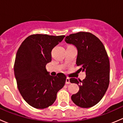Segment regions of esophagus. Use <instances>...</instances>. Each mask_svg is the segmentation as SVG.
Returning a JSON list of instances; mask_svg holds the SVG:
<instances>
[{"instance_id":"obj_1","label":"esophagus","mask_w":123,"mask_h":123,"mask_svg":"<svg viewBox=\"0 0 123 123\" xmlns=\"http://www.w3.org/2000/svg\"><path fill=\"white\" fill-rule=\"evenodd\" d=\"M65 83L67 84V85H68V84L70 83V81H69V78L67 77L66 79V81H65Z\"/></svg>"}]
</instances>
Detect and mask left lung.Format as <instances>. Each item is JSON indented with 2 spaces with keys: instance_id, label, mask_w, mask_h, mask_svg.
<instances>
[{
  "instance_id": "left-lung-1",
  "label": "left lung",
  "mask_w": 123,
  "mask_h": 123,
  "mask_svg": "<svg viewBox=\"0 0 123 123\" xmlns=\"http://www.w3.org/2000/svg\"><path fill=\"white\" fill-rule=\"evenodd\" d=\"M68 44L77 49L76 65L85 71V79L69 80L79 85V90L71 96L73 102L81 108H90L96 105L106 93L110 83V61L101 41L92 33L79 32L65 38Z\"/></svg>"
}]
</instances>
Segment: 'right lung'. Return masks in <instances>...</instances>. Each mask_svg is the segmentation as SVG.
Here are the masks:
<instances>
[{"instance_id": "right-lung-1", "label": "right lung", "mask_w": 123, "mask_h": 123, "mask_svg": "<svg viewBox=\"0 0 123 123\" xmlns=\"http://www.w3.org/2000/svg\"><path fill=\"white\" fill-rule=\"evenodd\" d=\"M65 36L33 34L19 46L14 64V74L23 99L33 107L44 109L52 105L58 92L64 87L66 76H52L46 65L52 61L51 51Z\"/></svg>"}]
</instances>
